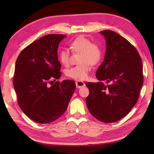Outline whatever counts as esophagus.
<instances>
[{"instance_id":"esophagus-1","label":"esophagus","mask_w":154,"mask_h":154,"mask_svg":"<svg viewBox=\"0 0 154 154\" xmlns=\"http://www.w3.org/2000/svg\"><path fill=\"white\" fill-rule=\"evenodd\" d=\"M75 84H76V87H77V88H78V89H79V88L84 87L85 85V83L82 82V81H77L76 82H75Z\"/></svg>"}]
</instances>
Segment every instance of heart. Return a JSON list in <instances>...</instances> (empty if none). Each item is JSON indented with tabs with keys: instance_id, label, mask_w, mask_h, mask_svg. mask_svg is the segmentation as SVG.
<instances>
[{
	"instance_id": "b5f03b06",
	"label": "heart",
	"mask_w": 154,
	"mask_h": 154,
	"mask_svg": "<svg viewBox=\"0 0 154 154\" xmlns=\"http://www.w3.org/2000/svg\"><path fill=\"white\" fill-rule=\"evenodd\" d=\"M71 51L74 54H79L76 66L66 71L67 77L75 80L84 81L89 76L91 65L99 63L102 57V48L97 43H92L89 38L84 36L78 37L69 44ZM61 63L67 66L70 62V54L67 49H63L59 54Z\"/></svg>"
}]
</instances>
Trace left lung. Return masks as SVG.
I'll list each match as a JSON object with an SVG mask.
<instances>
[{"label": "left lung", "instance_id": "left-lung-1", "mask_svg": "<svg viewBox=\"0 0 154 154\" xmlns=\"http://www.w3.org/2000/svg\"><path fill=\"white\" fill-rule=\"evenodd\" d=\"M100 33L106 40L105 56L96 73L99 82L86 83V104L95 119L110 123L126 116L138 101L143 83L142 61L126 39L111 30ZM103 80L109 84L105 86Z\"/></svg>", "mask_w": 154, "mask_h": 154}]
</instances>
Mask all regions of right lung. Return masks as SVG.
<instances>
[{
  "mask_svg": "<svg viewBox=\"0 0 154 154\" xmlns=\"http://www.w3.org/2000/svg\"><path fill=\"white\" fill-rule=\"evenodd\" d=\"M65 37L62 34L42 36L26 47L16 60L13 85L18 105L35 122L48 124L59 119L76 88L71 80L50 85L61 75L57 48Z\"/></svg>",
  "mask_w": 154,
  "mask_h": 154,
  "instance_id": "obj_1",
  "label": "right lung"
}]
</instances>
